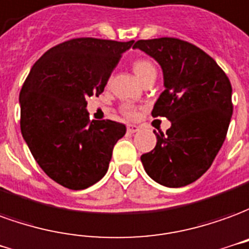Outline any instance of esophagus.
<instances>
[{"instance_id":"34e87169","label":"esophagus","mask_w":249,"mask_h":249,"mask_svg":"<svg viewBox=\"0 0 249 249\" xmlns=\"http://www.w3.org/2000/svg\"><path fill=\"white\" fill-rule=\"evenodd\" d=\"M138 130H139V126H137V124H128L127 126V133L130 134L137 133Z\"/></svg>"}]
</instances>
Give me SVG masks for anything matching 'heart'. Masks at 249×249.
Returning a JSON list of instances; mask_svg holds the SVG:
<instances>
[{"label":"heart","instance_id":"1","mask_svg":"<svg viewBox=\"0 0 249 249\" xmlns=\"http://www.w3.org/2000/svg\"><path fill=\"white\" fill-rule=\"evenodd\" d=\"M133 71L135 72V75L138 76V79L141 82H143L146 80L150 75H153V73H156V68H154V65L151 64V61L146 59H135L133 61ZM121 111L123 115L126 116V118H130V119H133L137 116V108L134 107L133 105H130V103H124V105L121 106Z\"/></svg>","mask_w":249,"mask_h":249}]
</instances>
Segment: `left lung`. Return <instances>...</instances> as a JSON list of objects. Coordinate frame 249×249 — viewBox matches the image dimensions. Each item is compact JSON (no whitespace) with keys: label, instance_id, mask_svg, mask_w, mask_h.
I'll use <instances>...</instances> for the list:
<instances>
[{"label":"left lung","instance_id":"obj_1","mask_svg":"<svg viewBox=\"0 0 249 249\" xmlns=\"http://www.w3.org/2000/svg\"><path fill=\"white\" fill-rule=\"evenodd\" d=\"M133 48L162 67L165 91L151 115L172 122L166 135L154 131L156 147L141 161L158 184L186 186L211 167L225 141L233 112L231 82L209 54L176 37L138 40Z\"/></svg>","mask_w":249,"mask_h":249}]
</instances>
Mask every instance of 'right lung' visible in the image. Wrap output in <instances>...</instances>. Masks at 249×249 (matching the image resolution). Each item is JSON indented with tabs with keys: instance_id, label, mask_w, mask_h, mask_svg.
<instances>
[{
	"instance_id": "right-lung-1",
	"label": "right lung",
	"mask_w": 249,
	"mask_h": 249,
	"mask_svg": "<svg viewBox=\"0 0 249 249\" xmlns=\"http://www.w3.org/2000/svg\"><path fill=\"white\" fill-rule=\"evenodd\" d=\"M134 44L77 37L54 45L32 67L20 92V127L49 178L72 190L96 184L126 126L89 121L87 98L105 91L122 53Z\"/></svg>"
}]
</instances>
